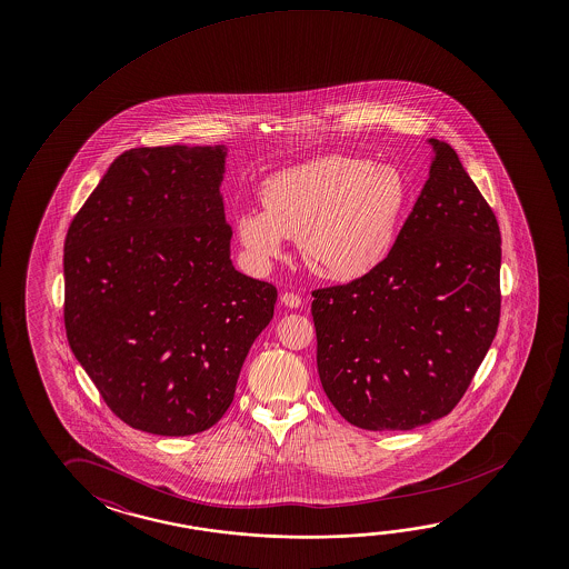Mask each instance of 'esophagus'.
I'll return each instance as SVG.
<instances>
[{
    "label": "esophagus",
    "mask_w": 569,
    "mask_h": 569,
    "mask_svg": "<svg viewBox=\"0 0 569 569\" xmlns=\"http://www.w3.org/2000/svg\"><path fill=\"white\" fill-rule=\"evenodd\" d=\"M281 303L289 309H298L301 306V298H299L298 293H293V291H286L283 296H281Z\"/></svg>",
    "instance_id": "esophagus-1"
}]
</instances>
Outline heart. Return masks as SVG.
I'll list each match as a JSON object with an SVG mask.
<instances>
[{"label": "heart", "mask_w": 569, "mask_h": 569, "mask_svg": "<svg viewBox=\"0 0 569 569\" xmlns=\"http://www.w3.org/2000/svg\"><path fill=\"white\" fill-rule=\"evenodd\" d=\"M261 204L236 216L238 238L253 260H273L283 238H298L309 270L351 281L391 252L409 208V184L389 164L329 154L268 178Z\"/></svg>", "instance_id": "obj_1"}]
</instances>
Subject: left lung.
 Listing matches in <instances>:
<instances>
[{
    "instance_id": "8db88e82",
    "label": "left lung",
    "mask_w": 569,
    "mask_h": 569,
    "mask_svg": "<svg viewBox=\"0 0 569 569\" xmlns=\"http://www.w3.org/2000/svg\"><path fill=\"white\" fill-rule=\"evenodd\" d=\"M435 157L389 256L363 278L313 289L317 371L365 430H410L465 397L500 323V228L455 149Z\"/></svg>"
}]
</instances>
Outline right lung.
Listing matches in <instances>:
<instances>
[{"instance_id": "1", "label": "right lung", "mask_w": 569, "mask_h": 569, "mask_svg": "<svg viewBox=\"0 0 569 569\" xmlns=\"http://www.w3.org/2000/svg\"><path fill=\"white\" fill-rule=\"evenodd\" d=\"M226 147L122 152L69 226L71 351L129 427L188 437L232 405L278 289L236 270L220 194Z\"/></svg>"}]
</instances>
